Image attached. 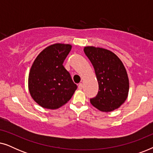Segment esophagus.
I'll list each match as a JSON object with an SVG mask.
<instances>
[{"instance_id": "34e87169", "label": "esophagus", "mask_w": 153, "mask_h": 153, "mask_svg": "<svg viewBox=\"0 0 153 153\" xmlns=\"http://www.w3.org/2000/svg\"><path fill=\"white\" fill-rule=\"evenodd\" d=\"M78 88L79 89V90H81L83 88V84L81 83H80L79 84V85H78Z\"/></svg>"}]
</instances>
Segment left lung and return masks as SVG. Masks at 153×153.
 <instances>
[{
  "instance_id": "8db88e82",
  "label": "left lung",
  "mask_w": 153,
  "mask_h": 153,
  "mask_svg": "<svg viewBox=\"0 0 153 153\" xmlns=\"http://www.w3.org/2000/svg\"><path fill=\"white\" fill-rule=\"evenodd\" d=\"M83 51L93 65L99 84L97 95L90 100L92 105L103 112L118 108L129 93V79L124 65L109 50L85 47Z\"/></svg>"
}]
</instances>
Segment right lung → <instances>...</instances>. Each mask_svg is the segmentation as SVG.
I'll return each mask as SVG.
<instances>
[{
    "label": "right lung",
    "mask_w": 153,
    "mask_h": 153,
    "mask_svg": "<svg viewBox=\"0 0 153 153\" xmlns=\"http://www.w3.org/2000/svg\"><path fill=\"white\" fill-rule=\"evenodd\" d=\"M72 45L54 44L41 51L33 62L28 76L31 97L39 106L56 109L65 104L77 88L63 62Z\"/></svg>",
    "instance_id": "obj_1"
}]
</instances>
